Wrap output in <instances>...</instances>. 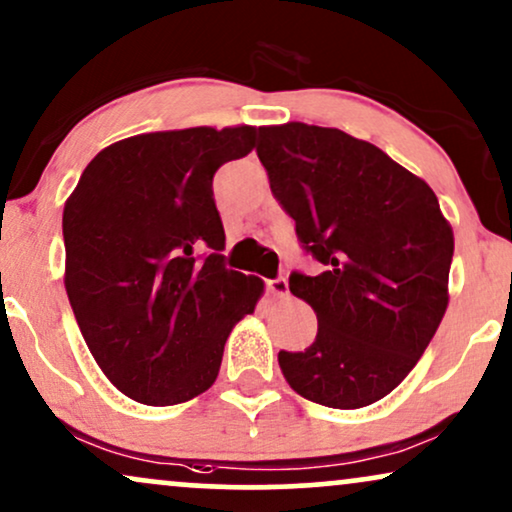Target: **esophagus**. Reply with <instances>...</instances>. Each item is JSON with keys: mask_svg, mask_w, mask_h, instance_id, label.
<instances>
[{"mask_svg": "<svg viewBox=\"0 0 512 512\" xmlns=\"http://www.w3.org/2000/svg\"><path fill=\"white\" fill-rule=\"evenodd\" d=\"M267 290L274 297H288V281L283 276L271 278V281H267Z\"/></svg>", "mask_w": 512, "mask_h": 512, "instance_id": "esophagus-1", "label": "esophagus"}]
</instances>
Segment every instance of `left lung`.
<instances>
[{"instance_id":"1","label":"left lung","mask_w":512,"mask_h":512,"mask_svg":"<svg viewBox=\"0 0 512 512\" xmlns=\"http://www.w3.org/2000/svg\"><path fill=\"white\" fill-rule=\"evenodd\" d=\"M257 155L302 248L323 264L316 276L290 274L319 333L304 352L281 349L278 366L316 404H373L409 375L442 323L454 231L423 179L342 129L260 127Z\"/></svg>"}]
</instances>
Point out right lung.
I'll use <instances>...</instances> for the list:
<instances>
[{
	"label": "right lung",
	"instance_id": "add662e5",
	"mask_svg": "<svg viewBox=\"0 0 512 512\" xmlns=\"http://www.w3.org/2000/svg\"><path fill=\"white\" fill-rule=\"evenodd\" d=\"M257 127H191L115 141L63 208L66 293L89 352L129 399L172 406L217 380L224 342L264 283L226 269L212 177Z\"/></svg>",
	"mask_w": 512,
	"mask_h": 512
}]
</instances>
